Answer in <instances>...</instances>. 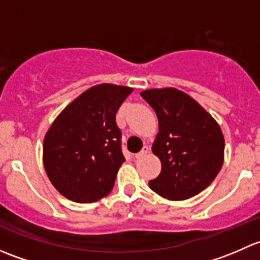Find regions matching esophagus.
I'll return each instance as SVG.
<instances>
[{
    "mask_svg": "<svg viewBox=\"0 0 260 260\" xmlns=\"http://www.w3.org/2000/svg\"><path fill=\"white\" fill-rule=\"evenodd\" d=\"M148 152H149V147L145 146L140 152H138V153H136V158H141V157H143L145 154L148 153Z\"/></svg>",
    "mask_w": 260,
    "mask_h": 260,
    "instance_id": "obj_1",
    "label": "esophagus"
}]
</instances>
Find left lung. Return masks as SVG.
<instances>
[{"label":"left lung","mask_w":260,"mask_h":260,"mask_svg":"<svg viewBox=\"0 0 260 260\" xmlns=\"http://www.w3.org/2000/svg\"><path fill=\"white\" fill-rule=\"evenodd\" d=\"M158 118L152 152L161 174L149 187L169 200H186L205 190L221 170L224 136L216 120L195 99L175 88L141 93Z\"/></svg>","instance_id":"1"}]
</instances>
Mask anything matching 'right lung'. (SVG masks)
I'll list each match as a JSON object with an SVG mask.
<instances>
[{"mask_svg": "<svg viewBox=\"0 0 260 260\" xmlns=\"http://www.w3.org/2000/svg\"><path fill=\"white\" fill-rule=\"evenodd\" d=\"M133 89L99 84L57 115L44 140V167L54 187L75 203L108 195L120 165L122 132L115 114Z\"/></svg>", "mask_w": 260, "mask_h": 260, "instance_id": "obj_1", "label": "right lung"}]
</instances>
